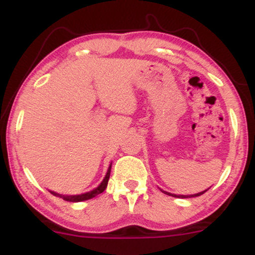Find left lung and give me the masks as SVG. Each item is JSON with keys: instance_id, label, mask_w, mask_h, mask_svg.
<instances>
[{"instance_id": "left-lung-1", "label": "left lung", "mask_w": 255, "mask_h": 255, "mask_svg": "<svg viewBox=\"0 0 255 255\" xmlns=\"http://www.w3.org/2000/svg\"><path fill=\"white\" fill-rule=\"evenodd\" d=\"M207 190H205V191H202V192H199V194H195V195H191V196H185V195H173V194H169V192H166V191H163L164 194H166V195H170V196H174V197H180V199H186V197H195V196H200V195H202V194H205V192H206Z\"/></svg>"}]
</instances>
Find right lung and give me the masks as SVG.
Instances as JSON below:
<instances>
[{"label": "right lung", "mask_w": 255, "mask_h": 255, "mask_svg": "<svg viewBox=\"0 0 255 255\" xmlns=\"http://www.w3.org/2000/svg\"><path fill=\"white\" fill-rule=\"evenodd\" d=\"M110 173H111V165H110L109 170H107V174L106 176H105L104 181L101 182V184L99 185V187H96L95 190H92V191L90 192H86V194H81V195H74V196H68V195H60V194H56V192L54 191H50V194H53L54 196H58V197H61L63 200H65V201H69V202H80V201H86V200H90L92 199V197L97 196V195L102 194V192L105 191V189L107 187V184H109V179H110Z\"/></svg>", "instance_id": "1"}]
</instances>
